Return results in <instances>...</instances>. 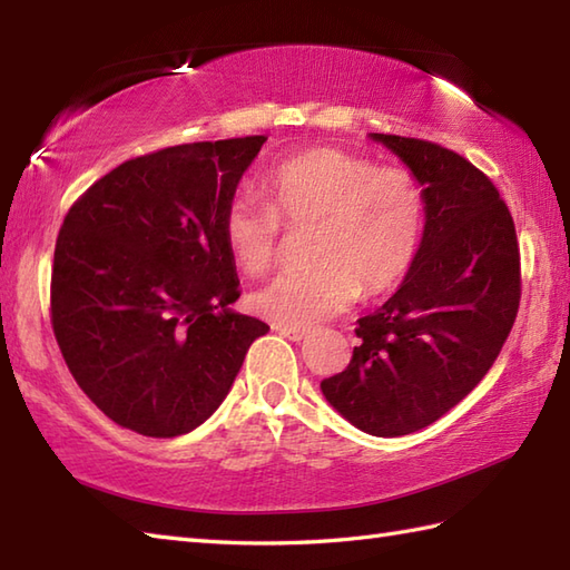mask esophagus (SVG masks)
Here are the masks:
<instances>
[{
    "label": "esophagus",
    "instance_id": "obj_1",
    "mask_svg": "<svg viewBox=\"0 0 570 570\" xmlns=\"http://www.w3.org/2000/svg\"><path fill=\"white\" fill-rule=\"evenodd\" d=\"M278 333L288 337V341H294V343H301V341H306V337H308L306 328H278Z\"/></svg>",
    "mask_w": 570,
    "mask_h": 570
}]
</instances>
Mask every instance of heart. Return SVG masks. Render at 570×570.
<instances>
[{
	"mask_svg": "<svg viewBox=\"0 0 570 570\" xmlns=\"http://www.w3.org/2000/svg\"><path fill=\"white\" fill-rule=\"evenodd\" d=\"M266 203L237 196L225 205L223 237L235 264L269 272L284 225L311 227V269L286 272L252 294V308L282 328H311L360 296L404 282L423 245L426 190L404 166H377L335 147L286 156L262 178Z\"/></svg>",
	"mask_w": 570,
	"mask_h": 570,
	"instance_id": "obj_1",
	"label": "heart"
}]
</instances>
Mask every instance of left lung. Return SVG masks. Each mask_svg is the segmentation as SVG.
<instances>
[{
	"label": "left lung",
	"mask_w": 570,
	"mask_h": 570,
	"mask_svg": "<svg viewBox=\"0 0 570 570\" xmlns=\"http://www.w3.org/2000/svg\"><path fill=\"white\" fill-rule=\"evenodd\" d=\"M372 139L419 176L426 229L404 284L357 321L353 360L321 390L360 431L396 439L431 426L485 377L517 318L522 266L510 208L465 156L411 137Z\"/></svg>",
	"instance_id": "left-lung-1"
}]
</instances>
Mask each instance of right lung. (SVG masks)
I'll list each match as a JSON object with an SVG mask.
<instances>
[{"mask_svg": "<svg viewBox=\"0 0 570 570\" xmlns=\"http://www.w3.org/2000/svg\"><path fill=\"white\" fill-rule=\"evenodd\" d=\"M266 137L137 156L70 205L56 239L51 325L107 419L149 439L188 433L223 404L269 325L239 298L223 213Z\"/></svg>", "mask_w": 570, "mask_h": 570, "instance_id": "obj_1", "label": "right lung"}]
</instances>
